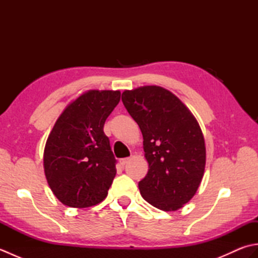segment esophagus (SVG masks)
I'll return each mask as SVG.
<instances>
[{
    "mask_svg": "<svg viewBox=\"0 0 258 258\" xmlns=\"http://www.w3.org/2000/svg\"><path fill=\"white\" fill-rule=\"evenodd\" d=\"M130 160H131V158H130V157H126V158H120V160H119V163H120V165H123V166H124V165H125V164H126V163H127V162H128Z\"/></svg>",
    "mask_w": 258,
    "mask_h": 258,
    "instance_id": "obj_1",
    "label": "esophagus"
}]
</instances>
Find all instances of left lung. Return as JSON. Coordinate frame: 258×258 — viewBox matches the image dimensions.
Wrapping results in <instances>:
<instances>
[{
  "label": "left lung",
  "mask_w": 258,
  "mask_h": 258,
  "mask_svg": "<svg viewBox=\"0 0 258 258\" xmlns=\"http://www.w3.org/2000/svg\"><path fill=\"white\" fill-rule=\"evenodd\" d=\"M122 101L143 134L149 172L139 183L141 195L158 210H179L195 195L204 175L206 149L199 122L161 86L126 90Z\"/></svg>",
  "instance_id": "1"
}]
</instances>
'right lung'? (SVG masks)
<instances>
[{
	"mask_svg": "<svg viewBox=\"0 0 258 258\" xmlns=\"http://www.w3.org/2000/svg\"><path fill=\"white\" fill-rule=\"evenodd\" d=\"M119 91L90 90L64 108L48 135L43 162L48 186L62 204L85 208L105 200L116 160L104 124Z\"/></svg>",
	"mask_w": 258,
	"mask_h": 258,
	"instance_id": "1",
	"label": "right lung"
}]
</instances>
